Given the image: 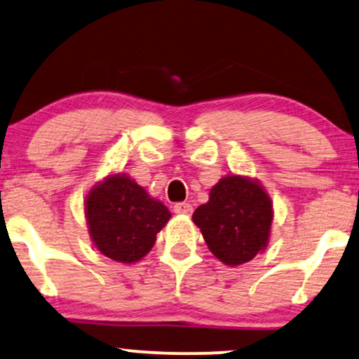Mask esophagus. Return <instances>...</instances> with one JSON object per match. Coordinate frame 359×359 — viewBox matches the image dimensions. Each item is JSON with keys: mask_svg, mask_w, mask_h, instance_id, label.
Wrapping results in <instances>:
<instances>
[{"mask_svg": "<svg viewBox=\"0 0 359 359\" xmlns=\"http://www.w3.org/2000/svg\"><path fill=\"white\" fill-rule=\"evenodd\" d=\"M174 212L177 213V215H192L194 208L187 202H179L174 205Z\"/></svg>", "mask_w": 359, "mask_h": 359, "instance_id": "34e87169", "label": "esophagus"}]
</instances>
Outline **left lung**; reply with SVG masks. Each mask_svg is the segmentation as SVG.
I'll use <instances>...</instances> for the list:
<instances>
[{
	"label": "left lung",
	"mask_w": 359,
	"mask_h": 359,
	"mask_svg": "<svg viewBox=\"0 0 359 359\" xmlns=\"http://www.w3.org/2000/svg\"><path fill=\"white\" fill-rule=\"evenodd\" d=\"M208 250L237 266L266 248L273 224V202L260 180L225 175L210 189L208 202L192 215Z\"/></svg>",
	"instance_id": "1"
}]
</instances>
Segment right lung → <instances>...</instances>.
Segmentation results:
<instances>
[{
  "label": "right lung",
  "mask_w": 359,
  "mask_h": 359,
  "mask_svg": "<svg viewBox=\"0 0 359 359\" xmlns=\"http://www.w3.org/2000/svg\"><path fill=\"white\" fill-rule=\"evenodd\" d=\"M84 215L90 242L102 255L135 263L152 250L172 213L134 179L116 172L89 189Z\"/></svg>",
  "instance_id": "add662e5"
}]
</instances>
